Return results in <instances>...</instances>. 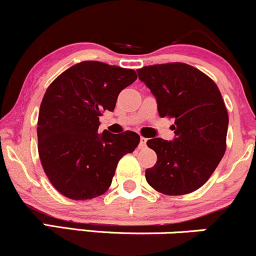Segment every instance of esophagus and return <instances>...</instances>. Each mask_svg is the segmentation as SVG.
<instances>
[{
    "instance_id": "1",
    "label": "esophagus",
    "mask_w": 256,
    "mask_h": 256,
    "mask_svg": "<svg viewBox=\"0 0 256 256\" xmlns=\"http://www.w3.org/2000/svg\"><path fill=\"white\" fill-rule=\"evenodd\" d=\"M146 138L140 137V148H146Z\"/></svg>"
}]
</instances>
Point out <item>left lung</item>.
<instances>
[{"instance_id": "1", "label": "left lung", "mask_w": 256, "mask_h": 256, "mask_svg": "<svg viewBox=\"0 0 256 256\" xmlns=\"http://www.w3.org/2000/svg\"><path fill=\"white\" fill-rule=\"evenodd\" d=\"M138 78L155 96L158 116L174 118L176 138H152L158 155L146 179L165 195H185L201 188L226 150L228 116L216 84L204 72L182 62L138 70Z\"/></svg>"}]
</instances>
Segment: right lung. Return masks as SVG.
<instances>
[{"label": "right lung", "mask_w": 256, "mask_h": 256, "mask_svg": "<svg viewBox=\"0 0 256 256\" xmlns=\"http://www.w3.org/2000/svg\"><path fill=\"white\" fill-rule=\"evenodd\" d=\"M136 79L134 70L83 61L48 86L38 114V154L64 196L90 200L104 194L120 158L136 149V132H98L102 112H113L120 91Z\"/></svg>", "instance_id": "obj_1"}]
</instances>
